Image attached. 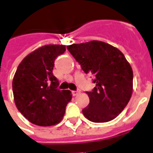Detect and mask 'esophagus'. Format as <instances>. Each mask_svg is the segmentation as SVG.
Here are the masks:
<instances>
[{
  "label": "esophagus",
  "mask_w": 153,
  "mask_h": 153,
  "mask_svg": "<svg viewBox=\"0 0 153 153\" xmlns=\"http://www.w3.org/2000/svg\"><path fill=\"white\" fill-rule=\"evenodd\" d=\"M80 93V91H79V90H76V91H73L72 92V94H73L74 96H77L78 94H79Z\"/></svg>",
  "instance_id": "esophagus-1"
}]
</instances>
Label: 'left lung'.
<instances>
[{
	"label": "left lung",
	"mask_w": 153,
	"mask_h": 153,
	"mask_svg": "<svg viewBox=\"0 0 153 153\" xmlns=\"http://www.w3.org/2000/svg\"><path fill=\"white\" fill-rule=\"evenodd\" d=\"M67 49L84 73L94 77L96 87L86 92L89 104L83 109V115L95 123L112 120L125 109L133 93V70L124 54L101 41L72 44Z\"/></svg>",
	"instance_id": "1"
}]
</instances>
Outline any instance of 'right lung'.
I'll return each instance as SVG.
<instances>
[{"label":"right lung","mask_w":153,"mask_h":153,"mask_svg":"<svg viewBox=\"0 0 153 153\" xmlns=\"http://www.w3.org/2000/svg\"><path fill=\"white\" fill-rule=\"evenodd\" d=\"M65 51L63 45H46L28 55L19 65L12 82L17 109L39 126H51L62 120L72 98L69 90H60L53 75L54 61Z\"/></svg>","instance_id":"add662e5"}]
</instances>
